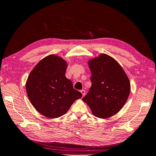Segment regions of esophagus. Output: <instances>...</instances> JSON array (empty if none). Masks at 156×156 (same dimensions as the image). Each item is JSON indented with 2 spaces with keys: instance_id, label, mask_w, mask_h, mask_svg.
<instances>
[{
  "instance_id": "obj_1",
  "label": "esophagus",
  "mask_w": 156,
  "mask_h": 156,
  "mask_svg": "<svg viewBox=\"0 0 156 156\" xmlns=\"http://www.w3.org/2000/svg\"><path fill=\"white\" fill-rule=\"evenodd\" d=\"M80 92H81V94H82V96H83V97L85 96V94H86V92H85L84 90H81Z\"/></svg>"
}]
</instances>
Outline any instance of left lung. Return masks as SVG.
<instances>
[{
    "label": "left lung",
    "instance_id": "1",
    "mask_svg": "<svg viewBox=\"0 0 156 156\" xmlns=\"http://www.w3.org/2000/svg\"><path fill=\"white\" fill-rule=\"evenodd\" d=\"M91 73V87L82 98L92 114L108 118L117 114L129 96V80L121 65L107 54H101L88 61Z\"/></svg>",
    "mask_w": 156,
    "mask_h": 156
}]
</instances>
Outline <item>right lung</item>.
<instances>
[{
	"label": "right lung",
	"mask_w": 156,
	"mask_h": 156,
	"mask_svg": "<svg viewBox=\"0 0 156 156\" xmlns=\"http://www.w3.org/2000/svg\"><path fill=\"white\" fill-rule=\"evenodd\" d=\"M67 62L54 54L37 63L29 74L26 91L34 108L48 118H58L68 111L82 94L65 76Z\"/></svg>",
	"instance_id": "right-lung-1"
}]
</instances>
